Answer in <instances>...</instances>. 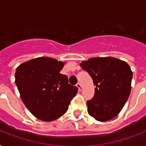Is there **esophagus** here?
<instances>
[{
	"label": "esophagus",
	"mask_w": 146,
	"mask_h": 146,
	"mask_svg": "<svg viewBox=\"0 0 146 146\" xmlns=\"http://www.w3.org/2000/svg\"><path fill=\"white\" fill-rule=\"evenodd\" d=\"M76 86L78 87V89H79V90H80V91H81V90H82V86H81V84H80V82H77V83H76Z\"/></svg>",
	"instance_id": "1"
}]
</instances>
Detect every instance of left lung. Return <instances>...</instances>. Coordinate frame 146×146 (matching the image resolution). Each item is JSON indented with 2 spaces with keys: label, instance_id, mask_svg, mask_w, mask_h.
<instances>
[{
  "label": "left lung",
  "instance_id": "8db88e82",
  "mask_svg": "<svg viewBox=\"0 0 146 146\" xmlns=\"http://www.w3.org/2000/svg\"><path fill=\"white\" fill-rule=\"evenodd\" d=\"M96 86L95 95L87 101L88 112L98 121L115 117L131 91L133 72L125 61L114 57H95L80 64Z\"/></svg>",
  "mask_w": 146,
  "mask_h": 146
}]
</instances>
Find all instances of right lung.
I'll return each mask as SVG.
<instances>
[{"label":"right lung","mask_w":146,"mask_h":146,"mask_svg":"<svg viewBox=\"0 0 146 146\" xmlns=\"http://www.w3.org/2000/svg\"><path fill=\"white\" fill-rule=\"evenodd\" d=\"M64 63L49 57H38L19 65L15 82L22 101L35 117L52 121L66 113L78 88L69 84L60 73Z\"/></svg>","instance_id":"right-lung-1"}]
</instances>
